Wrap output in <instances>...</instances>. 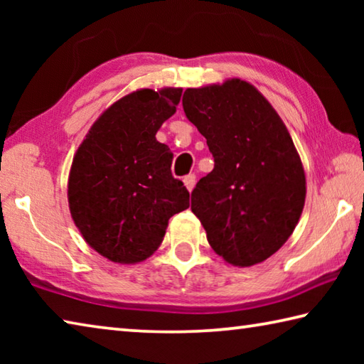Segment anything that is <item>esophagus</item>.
I'll return each instance as SVG.
<instances>
[{
    "instance_id": "1",
    "label": "esophagus",
    "mask_w": 364,
    "mask_h": 364,
    "mask_svg": "<svg viewBox=\"0 0 364 364\" xmlns=\"http://www.w3.org/2000/svg\"><path fill=\"white\" fill-rule=\"evenodd\" d=\"M183 183H184V186H186L188 191L191 193V191H193L194 186H196V175L184 176V178H183Z\"/></svg>"
}]
</instances>
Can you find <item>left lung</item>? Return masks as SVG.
<instances>
[{
  "label": "left lung",
  "mask_w": 364,
  "mask_h": 364,
  "mask_svg": "<svg viewBox=\"0 0 364 364\" xmlns=\"http://www.w3.org/2000/svg\"><path fill=\"white\" fill-rule=\"evenodd\" d=\"M183 109L215 159L191 194L208 244L232 267L264 262L291 237L305 205V170L291 133L241 78L188 88Z\"/></svg>",
  "instance_id": "8db88e82"
}]
</instances>
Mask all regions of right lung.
<instances>
[{
	"label": "right lung",
	"mask_w": 364,
	"mask_h": 364,
	"mask_svg": "<svg viewBox=\"0 0 364 364\" xmlns=\"http://www.w3.org/2000/svg\"><path fill=\"white\" fill-rule=\"evenodd\" d=\"M183 88H141L104 110L73 156L67 199L85 242L120 264L144 262L164 241L168 220L189 207L171 176V154L156 134L175 114Z\"/></svg>",
	"instance_id": "right-lung-1"
}]
</instances>
